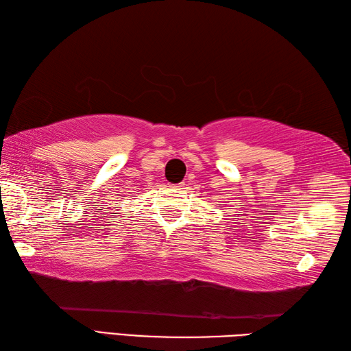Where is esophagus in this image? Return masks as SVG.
<instances>
[{
	"label": "esophagus",
	"mask_w": 351,
	"mask_h": 351,
	"mask_svg": "<svg viewBox=\"0 0 351 351\" xmlns=\"http://www.w3.org/2000/svg\"><path fill=\"white\" fill-rule=\"evenodd\" d=\"M181 185H182V184H173V185H171V187H173V189H180Z\"/></svg>",
	"instance_id": "esophagus-1"
}]
</instances>
